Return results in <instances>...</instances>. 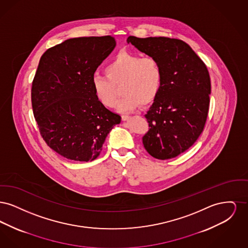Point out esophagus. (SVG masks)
Returning a JSON list of instances; mask_svg holds the SVG:
<instances>
[{
	"label": "esophagus",
	"instance_id": "1",
	"mask_svg": "<svg viewBox=\"0 0 248 248\" xmlns=\"http://www.w3.org/2000/svg\"><path fill=\"white\" fill-rule=\"evenodd\" d=\"M128 119H130V116H127V115H122V120H123V121H127Z\"/></svg>",
	"mask_w": 248,
	"mask_h": 248
}]
</instances>
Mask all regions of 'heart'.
Instances as JSON below:
<instances>
[{
    "label": "heart",
    "instance_id": "heart-1",
    "mask_svg": "<svg viewBox=\"0 0 248 248\" xmlns=\"http://www.w3.org/2000/svg\"><path fill=\"white\" fill-rule=\"evenodd\" d=\"M105 74L92 77L94 96L101 105L113 108L117 101V87L122 85L123 97L118 104L121 112L150 105L163 85V69L158 59L126 51L120 52L107 64Z\"/></svg>",
    "mask_w": 248,
    "mask_h": 248
}]
</instances>
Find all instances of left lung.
<instances>
[{
    "label": "left lung",
    "mask_w": 248,
    "mask_h": 248,
    "mask_svg": "<svg viewBox=\"0 0 248 248\" xmlns=\"http://www.w3.org/2000/svg\"><path fill=\"white\" fill-rule=\"evenodd\" d=\"M127 44L158 59L163 69L162 89L145 115L150 129L142 138L144 148L159 160L175 158L204 127L211 93L207 68L181 40L129 36Z\"/></svg>",
    "instance_id": "8db88e82"
}]
</instances>
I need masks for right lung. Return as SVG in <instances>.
Wrapping results in <instances>:
<instances>
[{
    "label": "right lung",
    "instance_id": "1",
    "mask_svg": "<svg viewBox=\"0 0 248 248\" xmlns=\"http://www.w3.org/2000/svg\"><path fill=\"white\" fill-rule=\"evenodd\" d=\"M116 46L111 36L80 37L49 48L42 56L31 88L41 135L61 156L94 160L121 116L101 105L92 89L98 66Z\"/></svg>",
    "mask_w": 248,
    "mask_h": 248
}]
</instances>
